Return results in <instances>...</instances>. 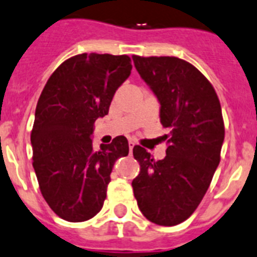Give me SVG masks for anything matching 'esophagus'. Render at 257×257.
I'll use <instances>...</instances> for the list:
<instances>
[{
  "label": "esophagus",
  "instance_id": "esophagus-1",
  "mask_svg": "<svg viewBox=\"0 0 257 257\" xmlns=\"http://www.w3.org/2000/svg\"><path fill=\"white\" fill-rule=\"evenodd\" d=\"M128 146H129V151H131V153H132V151H133V148H134V146H136V143H134L133 141H129Z\"/></svg>",
  "mask_w": 257,
  "mask_h": 257
}]
</instances>
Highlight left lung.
<instances>
[{"instance_id": "obj_1", "label": "left lung", "mask_w": 257, "mask_h": 257, "mask_svg": "<svg viewBox=\"0 0 257 257\" xmlns=\"http://www.w3.org/2000/svg\"><path fill=\"white\" fill-rule=\"evenodd\" d=\"M137 71L157 96L167 129L166 157L155 161L141 146L133 156L141 171L132 181L138 207L160 226L188 219L207 193L224 141L220 102L198 68L176 57H132Z\"/></svg>"}]
</instances>
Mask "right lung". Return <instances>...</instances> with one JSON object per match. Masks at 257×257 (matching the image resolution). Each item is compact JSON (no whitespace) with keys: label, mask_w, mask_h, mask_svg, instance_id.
<instances>
[{"label":"right lung","mask_w":257,"mask_h":257,"mask_svg":"<svg viewBox=\"0 0 257 257\" xmlns=\"http://www.w3.org/2000/svg\"><path fill=\"white\" fill-rule=\"evenodd\" d=\"M131 62L125 54H78L53 72L43 88L30 136L33 166L43 198L62 219L95 217L104 205L115 161L128 156L125 137L95 151L91 134L129 77Z\"/></svg>","instance_id":"add662e5"}]
</instances>
